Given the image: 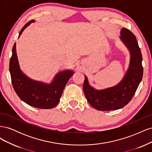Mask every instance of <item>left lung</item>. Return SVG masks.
<instances>
[{
    "mask_svg": "<svg viewBox=\"0 0 152 152\" xmlns=\"http://www.w3.org/2000/svg\"><path fill=\"white\" fill-rule=\"evenodd\" d=\"M120 39L130 54L129 65L122 80L113 87L98 90L90 86L85 75L83 89L86 99L92 107L100 111L125 107L134 95L142 78V55L135 35L130 30L122 28Z\"/></svg>",
    "mask_w": 152,
    "mask_h": 152,
    "instance_id": "1",
    "label": "left lung"
}]
</instances>
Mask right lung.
Masks as SVG:
<instances>
[{"instance_id": "add662e5", "label": "right lung", "mask_w": 152, "mask_h": 152, "mask_svg": "<svg viewBox=\"0 0 152 152\" xmlns=\"http://www.w3.org/2000/svg\"><path fill=\"white\" fill-rule=\"evenodd\" d=\"M35 20H31L23 27L18 38L22 32ZM10 72L11 81L16 93L23 102L31 107L42 109H51L58 104L64 88L74 74V72L65 70L58 73L50 84L33 80L21 71L16 54V43L12 50L10 63Z\"/></svg>"}]
</instances>
